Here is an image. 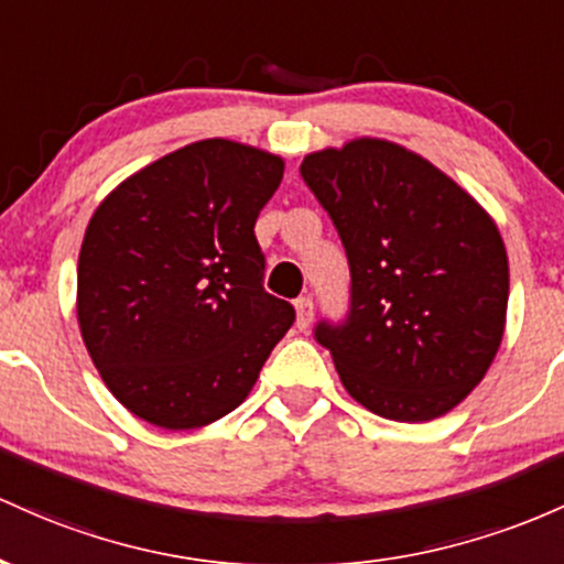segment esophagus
<instances>
[{
  "mask_svg": "<svg viewBox=\"0 0 564 564\" xmlns=\"http://www.w3.org/2000/svg\"><path fill=\"white\" fill-rule=\"evenodd\" d=\"M295 314H299V322H295V325H299L301 330H306V327L312 325V316H314V301L308 299V295H301V299L295 301Z\"/></svg>",
  "mask_w": 564,
  "mask_h": 564,
  "instance_id": "esophagus-1",
  "label": "esophagus"
}]
</instances>
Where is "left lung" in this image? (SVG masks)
Masks as SVG:
<instances>
[{
    "label": "left lung",
    "mask_w": 564,
    "mask_h": 564,
    "mask_svg": "<svg viewBox=\"0 0 564 564\" xmlns=\"http://www.w3.org/2000/svg\"><path fill=\"white\" fill-rule=\"evenodd\" d=\"M301 178L351 271L349 314L316 322L314 338L370 413L440 419L501 346L509 261L496 224L432 162L378 138L308 154Z\"/></svg>",
    "instance_id": "left-lung-1"
}]
</instances>
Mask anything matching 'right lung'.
Masks as SVG:
<instances>
[{"instance_id":"obj_1","label":"right lung","mask_w":564,"mask_h":564,"mask_svg":"<svg viewBox=\"0 0 564 564\" xmlns=\"http://www.w3.org/2000/svg\"><path fill=\"white\" fill-rule=\"evenodd\" d=\"M282 173L269 151L210 138L138 170L95 210L79 250V330L138 419L173 432L224 419L295 322L263 290L252 231Z\"/></svg>"}]
</instances>
